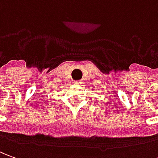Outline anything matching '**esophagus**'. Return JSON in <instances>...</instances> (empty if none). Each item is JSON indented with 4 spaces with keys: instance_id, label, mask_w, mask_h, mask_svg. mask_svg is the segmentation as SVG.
<instances>
[{
    "instance_id": "1",
    "label": "esophagus",
    "mask_w": 158,
    "mask_h": 158,
    "mask_svg": "<svg viewBox=\"0 0 158 158\" xmlns=\"http://www.w3.org/2000/svg\"><path fill=\"white\" fill-rule=\"evenodd\" d=\"M75 83L76 84H82V81H75Z\"/></svg>"
}]
</instances>
